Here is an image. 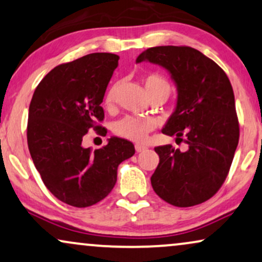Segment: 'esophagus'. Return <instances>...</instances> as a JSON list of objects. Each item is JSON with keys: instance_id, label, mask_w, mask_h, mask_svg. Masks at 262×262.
Returning a JSON list of instances; mask_svg holds the SVG:
<instances>
[{"instance_id": "34e87169", "label": "esophagus", "mask_w": 262, "mask_h": 262, "mask_svg": "<svg viewBox=\"0 0 262 262\" xmlns=\"http://www.w3.org/2000/svg\"><path fill=\"white\" fill-rule=\"evenodd\" d=\"M135 149H136V151H137V152H141V151L145 150V149H147V147H145V145H142V144H136L135 145Z\"/></svg>"}]
</instances>
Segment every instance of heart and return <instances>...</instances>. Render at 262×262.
I'll use <instances>...</instances> for the list:
<instances>
[{
	"label": "heart",
	"mask_w": 262,
	"mask_h": 262,
	"mask_svg": "<svg viewBox=\"0 0 262 262\" xmlns=\"http://www.w3.org/2000/svg\"><path fill=\"white\" fill-rule=\"evenodd\" d=\"M143 85L145 88L149 98L155 95L162 94L166 98L171 93V85L165 77L158 73H150L143 78ZM118 93V84H114L107 91L104 96L106 107H113L115 97ZM156 126L154 119L151 118H138V117H125L121 120L117 121L113 126V131L119 137H123L128 141L143 142L149 132H151Z\"/></svg>",
	"instance_id": "heart-1"
}]
</instances>
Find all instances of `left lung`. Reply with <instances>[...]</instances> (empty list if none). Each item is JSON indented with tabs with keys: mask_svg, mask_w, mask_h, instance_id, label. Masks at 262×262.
Masks as SVG:
<instances>
[{
	"mask_svg": "<svg viewBox=\"0 0 262 262\" xmlns=\"http://www.w3.org/2000/svg\"><path fill=\"white\" fill-rule=\"evenodd\" d=\"M142 61L160 64L178 91L177 106L162 128L186 150L171 144L156 147L160 161L151 186L176 207L200 205L225 182L239 139L235 95L222 67L191 47H154L139 54Z\"/></svg>",
	"mask_w": 262,
	"mask_h": 262,
	"instance_id": "left-lung-1",
	"label": "left lung"
}]
</instances>
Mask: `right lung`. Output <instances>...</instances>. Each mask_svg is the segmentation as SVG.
Instances as JSON below:
<instances>
[{"instance_id": "obj_1", "label": "right lung", "mask_w": 262, "mask_h": 262, "mask_svg": "<svg viewBox=\"0 0 262 262\" xmlns=\"http://www.w3.org/2000/svg\"><path fill=\"white\" fill-rule=\"evenodd\" d=\"M119 56L93 53L56 66L40 80L29 108L27 144L47 189L67 205L100 202L117 183L118 166L135 154L124 138L96 150L81 145L88 131L106 128L101 107Z\"/></svg>"}]
</instances>
